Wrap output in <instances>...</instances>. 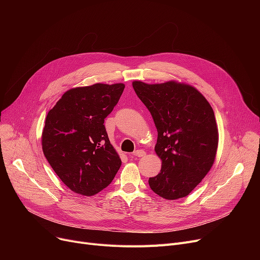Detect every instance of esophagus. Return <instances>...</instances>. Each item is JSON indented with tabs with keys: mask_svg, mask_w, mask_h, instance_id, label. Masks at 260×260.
Listing matches in <instances>:
<instances>
[{
	"mask_svg": "<svg viewBox=\"0 0 260 260\" xmlns=\"http://www.w3.org/2000/svg\"><path fill=\"white\" fill-rule=\"evenodd\" d=\"M128 156L131 158H134V157H144L145 156V152L143 151V149H137V151H135L134 153L129 154Z\"/></svg>",
	"mask_w": 260,
	"mask_h": 260,
	"instance_id": "obj_1",
	"label": "esophagus"
}]
</instances>
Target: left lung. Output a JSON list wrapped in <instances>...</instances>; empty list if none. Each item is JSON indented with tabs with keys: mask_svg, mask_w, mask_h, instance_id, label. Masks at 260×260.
<instances>
[{
	"mask_svg": "<svg viewBox=\"0 0 260 260\" xmlns=\"http://www.w3.org/2000/svg\"><path fill=\"white\" fill-rule=\"evenodd\" d=\"M133 87L151 113L158 132L155 152L160 173L148 179L153 192L175 200L187 196L215 161L218 128L213 108L193 86L175 81Z\"/></svg>",
	"mask_w": 260,
	"mask_h": 260,
	"instance_id": "left-lung-1",
	"label": "left lung"
}]
</instances>
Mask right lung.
<instances>
[{
    "instance_id": "add662e5",
    "label": "right lung",
    "mask_w": 260,
    "mask_h": 260,
    "mask_svg": "<svg viewBox=\"0 0 260 260\" xmlns=\"http://www.w3.org/2000/svg\"><path fill=\"white\" fill-rule=\"evenodd\" d=\"M124 87L123 83H97L72 88L47 114L43 153L62 182L77 194L99 193L121 167L104 119L113 112Z\"/></svg>"
}]
</instances>
